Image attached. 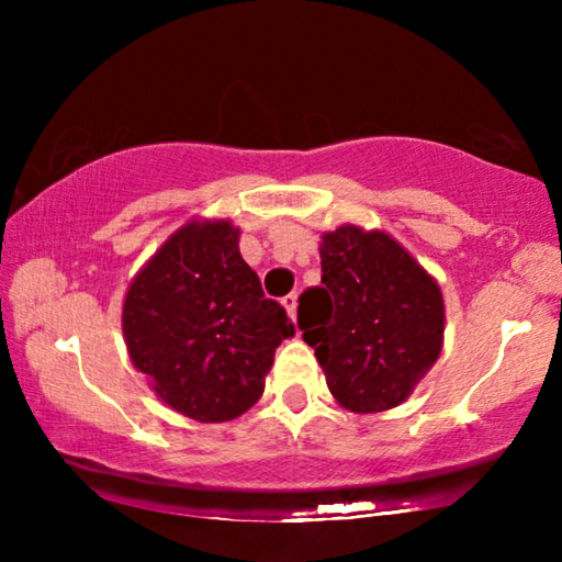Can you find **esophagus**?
<instances>
[{"label": "esophagus", "instance_id": "1", "mask_svg": "<svg viewBox=\"0 0 562 562\" xmlns=\"http://www.w3.org/2000/svg\"><path fill=\"white\" fill-rule=\"evenodd\" d=\"M281 304L286 306L289 317H291V319H296V306H299V296H296V294H286V296L281 299Z\"/></svg>", "mask_w": 562, "mask_h": 562}]
</instances>
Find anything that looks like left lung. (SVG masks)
<instances>
[{
    "instance_id": "8db88e82",
    "label": "left lung",
    "mask_w": 562,
    "mask_h": 562,
    "mask_svg": "<svg viewBox=\"0 0 562 562\" xmlns=\"http://www.w3.org/2000/svg\"><path fill=\"white\" fill-rule=\"evenodd\" d=\"M322 286L299 299V329L329 394L348 412L394 409L442 350L437 281L381 229L342 225L322 235Z\"/></svg>"
}]
</instances>
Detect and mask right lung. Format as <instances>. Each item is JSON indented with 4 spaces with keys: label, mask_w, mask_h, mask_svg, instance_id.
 <instances>
[{
    "label": "right lung",
    "mask_w": 562,
    "mask_h": 562,
    "mask_svg": "<svg viewBox=\"0 0 562 562\" xmlns=\"http://www.w3.org/2000/svg\"><path fill=\"white\" fill-rule=\"evenodd\" d=\"M229 220H191L130 283L122 335L130 360L173 412L229 422L266 389L273 352L294 335L286 310L263 296Z\"/></svg>",
    "instance_id": "obj_1"
}]
</instances>
